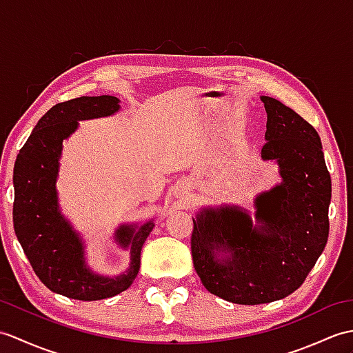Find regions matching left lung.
Instances as JSON below:
<instances>
[{
  "label": "left lung",
  "instance_id": "left-lung-1",
  "mask_svg": "<svg viewBox=\"0 0 353 353\" xmlns=\"http://www.w3.org/2000/svg\"><path fill=\"white\" fill-rule=\"evenodd\" d=\"M268 112L261 158L275 161L283 182L256 200V218L237 208L203 210L194 221L196 275L216 296L242 305L289 296L305 281L330 234L331 176L321 137L289 106L261 96ZM228 253L225 259L219 252Z\"/></svg>",
  "mask_w": 353,
  "mask_h": 353
}]
</instances>
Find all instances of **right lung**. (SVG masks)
I'll return each mask as SVG.
<instances>
[{
	"instance_id": "add662e5",
	"label": "right lung",
	"mask_w": 353,
	"mask_h": 353,
	"mask_svg": "<svg viewBox=\"0 0 353 353\" xmlns=\"http://www.w3.org/2000/svg\"><path fill=\"white\" fill-rule=\"evenodd\" d=\"M119 108L114 96H83L54 105L32 129L14 162L16 237L39 280L49 290L72 299L97 301L126 290L135 280L141 248L154 227L149 221L138 228H119V243L130 247V268L126 274L106 278L87 268L83 242L59 210L55 180L63 139L78 128V120L110 116Z\"/></svg>"
}]
</instances>
